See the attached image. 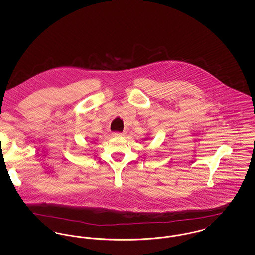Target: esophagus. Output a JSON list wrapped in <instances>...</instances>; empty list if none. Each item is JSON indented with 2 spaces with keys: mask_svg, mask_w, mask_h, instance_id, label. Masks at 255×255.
Instances as JSON below:
<instances>
[{
  "mask_svg": "<svg viewBox=\"0 0 255 255\" xmlns=\"http://www.w3.org/2000/svg\"><path fill=\"white\" fill-rule=\"evenodd\" d=\"M125 133H114V136H123Z\"/></svg>",
  "mask_w": 255,
  "mask_h": 255,
  "instance_id": "1",
  "label": "esophagus"
}]
</instances>
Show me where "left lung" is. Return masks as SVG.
I'll return each mask as SVG.
<instances>
[{
    "instance_id": "obj_1",
    "label": "left lung",
    "mask_w": 255,
    "mask_h": 255,
    "mask_svg": "<svg viewBox=\"0 0 255 255\" xmlns=\"http://www.w3.org/2000/svg\"><path fill=\"white\" fill-rule=\"evenodd\" d=\"M148 138H149V137H147V138H146V139H148Z\"/></svg>"
}]
</instances>
